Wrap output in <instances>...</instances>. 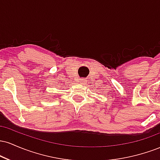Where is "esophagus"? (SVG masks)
<instances>
[{"mask_svg":"<svg viewBox=\"0 0 160 160\" xmlns=\"http://www.w3.org/2000/svg\"><path fill=\"white\" fill-rule=\"evenodd\" d=\"M78 81L80 82H82V83H85V82H86V80H85V79H80V80H79Z\"/></svg>","mask_w":160,"mask_h":160,"instance_id":"obj_1","label":"esophagus"}]
</instances>
